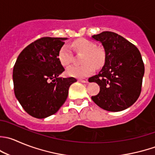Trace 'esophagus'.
<instances>
[{
  "instance_id": "1",
  "label": "esophagus",
  "mask_w": 155,
  "mask_h": 155,
  "mask_svg": "<svg viewBox=\"0 0 155 155\" xmlns=\"http://www.w3.org/2000/svg\"><path fill=\"white\" fill-rule=\"evenodd\" d=\"M79 82H82V83H88V79H79Z\"/></svg>"
}]
</instances>
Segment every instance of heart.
I'll return each instance as SVG.
<instances>
[{
	"mask_svg": "<svg viewBox=\"0 0 155 155\" xmlns=\"http://www.w3.org/2000/svg\"><path fill=\"white\" fill-rule=\"evenodd\" d=\"M73 47L79 53L84 54L82 63L84 65L70 66L67 69V74L74 78H85L92 74L94 67L99 68L104 61V54L97 48L94 43L85 38H79L73 43ZM73 60V52L68 46L65 45L59 52V61L63 66H68Z\"/></svg>",
	"mask_w": 155,
	"mask_h": 155,
	"instance_id": "heart-1",
	"label": "heart"
}]
</instances>
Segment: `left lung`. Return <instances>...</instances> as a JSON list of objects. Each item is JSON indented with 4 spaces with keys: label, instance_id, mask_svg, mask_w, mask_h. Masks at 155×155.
I'll use <instances>...</instances> for the list:
<instances>
[{
    "label": "left lung",
    "instance_id": "1",
    "mask_svg": "<svg viewBox=\"0 0 155 155\" xmlns=\"http://www.w3.org/2000/svg\"><path fill=\"white\" fill-rule=\"evenodd\" d=\"M105 53L101 71L88 79L100 86L91 99L102 109L112 112L130 107L139 98L145 67L139 49L120 35L105 31L91 36Z\"/></svg>",
    "mask_w": 155,
    "mask_h": 155
}]
</instances>
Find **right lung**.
I'll return each mask as SVG.
<instances>
[{
	"label": "right lung",
	"instance_id": "obj_1",
	"mask_svg": "<svg viewBox=\"0 0 155 155\" xmlns=\"http://www.w3.org/2000/svg\"><path fill=\"white\" fill-rule=\"evenodd\" d=\"M67 38L44 37L28 45L16 59L13 70L14 94L25 112L44 119L66 101L75 78H62L64 68L59 52Z\"/></svg>",
	"mask_w": 155,
	"mask_h": 155
}]
</instances>
